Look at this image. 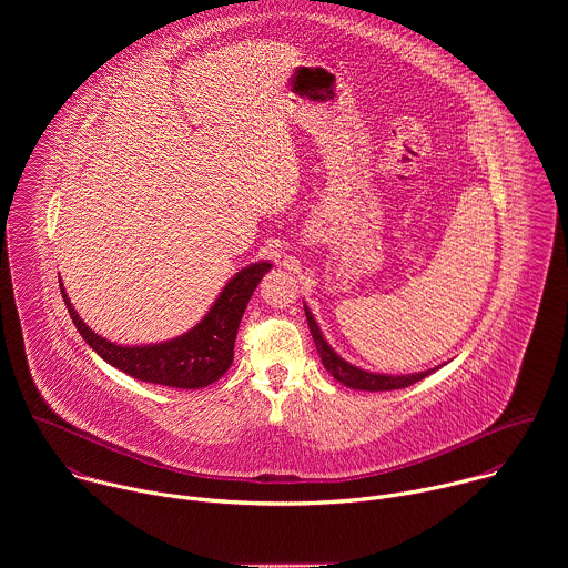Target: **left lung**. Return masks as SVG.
Instances as JSON below:
<instances>
[{
	"instance_id": "8db88e82",
	"label": "left lung",
	"mask_w": 568,
	"mask_h": 568,
	"mask_svg": "<svg viewBox=\"0 0 568 568\" xmlns=\"http://www.w3.org/2000/svg\"><path fill=\"white\" fill-rule=\"evenodd\" d=\"M303 310H305L307 328L312 333V339H314L316 353L321 357V364L326 366V371L337 382H342L348 388H357V390H395V388L412 386V384L425 379L427 375H432L434 371L440 368V366H436V368H429V371H423V373H409V375H386V373H371V371H364L359 366H353V364H348L346 359H342L333 351V346L326 342V337H323L321 328L316 326L314 314L310 312V307L305 303H303Z\"/></svg>"
}]
</instances>
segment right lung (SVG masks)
<instances>
[{
  "label": "right lung",
  "instance_id": "1",
  "mask_svg": "<svg viewBox=\"0 0 568 568\" xmlns=\"http://www.w3.org/2000/svg\"><path fill=\"white\" fill-rule=\"evenodd\" d=\"M270 270L272 265L267 261L242 267L224 285V290L195 328L175 339L145 346H121L108 342L105 337L94 333L73 310L62 287V281L60 292L80 337L108 364L141 382L173 388H202L213 384L229 371L233 362V344L240 318L245 314V307L261 278Z\"/></svg>",
  "mask_w": 568,
  "mask_h": 568
}]
</instances>
